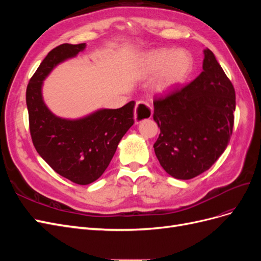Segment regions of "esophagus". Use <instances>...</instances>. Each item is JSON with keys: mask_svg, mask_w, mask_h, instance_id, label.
<instances>
[{"mask_svg": "<svg viewBox=\"0 0 261 261\" xmlns=\"http://www.w3.org/2000/svg\"><path fill=\"white\" fill-rule=\"evenodd\" d=\"M152 114H153L152 108L150 107L147 102L139 101V102H137L136 107H135V116H134V120H135L136 124H138L141 121L151 117Z\"/></svg>", "mask_w": 261, "mask_h": 261, "instance_id": "34e87169", "label": "esophagus"}]
</instances>
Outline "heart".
<instances>
[{
	"instance_id": "1",
	"label": "heart",
	"mask_w": 261,
	"mask_h": 261,
	"mask_svg": "<svg viewBox=\"0 0 261 261\" xmlns=\"http://www.w3.org/2000/svg\"><path fill=\"white\" fill-rule=\"evenodd\" d=\"M194 60L186 50L156 49L146 53L141 61L143 73L148 76L156 75L152 89L158 94L172 92L191 74Z\"/></svg>"
}]
</instances>
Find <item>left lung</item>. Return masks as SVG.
<instances>
[{
  "mask_svg": "<svg viewBox=\"0 0 261 261\" xmlns=\"http://www.w3.org/2000/svg\"><path fill=\"white\" fill-rule=\"evenodd\" d=\"M202 72L187 86L153 101L160 127L153 145L161 167L177 179L211 168L232 136L235 90L215 54L203 50Z\"/></svg>",
  "mask_w": 261,
  "mask_h": 261,
  "instance_id": "1",
  "label": "left lung"
}]
</instances>
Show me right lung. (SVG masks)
Returning a JSON list of instances; mask_svg holds the SVG:
<instances>
[{
	"label": "right lung",
	"instance_id": "right-lung-1",
	"mask_svg": "<svg viewBox=\"0 0 261 261\" xmlns=\"http://www.w3.org/2000/svg\"><path fill=\"white\" fill-rule=\"evenodd\" d=\"M86 43L61 44L48 53L27 86L29 128L37 152L73 183L88 185L109 167L118 143L134 124L130 101L120 109H99L80 118L53 114L42 97L45 78L61 63L77 57Z\"/></svg>",
	"mask_w": 261,
	"mask_h": 261
}]
</instances>
